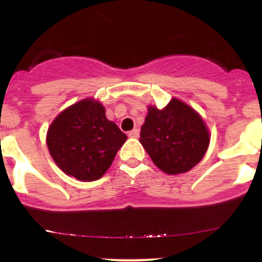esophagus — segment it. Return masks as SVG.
<instances>
[{"instance_id": "obj_1", "label": "esophagus", "mask_w": 262, "mask_h": 262, "mask_svg": "<svg viewBox=\"0 0 262 262\" xmlns=\"http://www.w3.org/2000/svg\"><path fill=\"white\" fill-rule=\"evenodd\" d=\"M128 135H129V137H130V138H138V137H139V129H138V128L133 129V130L129 132Z\"/></svg>"}]
</instances>
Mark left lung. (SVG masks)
<instances>
[{"label":"left lung","mask_w":262,"mask_h":262,"mask_svg":"<svg viewBox=\"0 0 262 262\" xmlns=\"http://www.w3.org/2000/svg\"><path fill=\"white\" fill-rule=\"evenodd\" d=\"M139 140L159 169L167 175H179L202 160L210 135L198 112L173 97L162 110L148 107Z\"/></svg>","instance_id":"1"}]
</instances>
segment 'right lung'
<instances>
[{"label":"right lung","instance_id":"1","mask_svg":"<svg viewBox=\"0 0 262 262\" xmlns=\"http://www.w3.org/2000/svg\"><path fill=\"white\" fill-rule=\"evenodd\" d=\"M125 140L127 135L108 121L103 104L95 98L65 108L47 133L53 160L62 172L79 181L101 179Z\"/></svg>","mask_w":262,"mask_h":262}]
</instances>
